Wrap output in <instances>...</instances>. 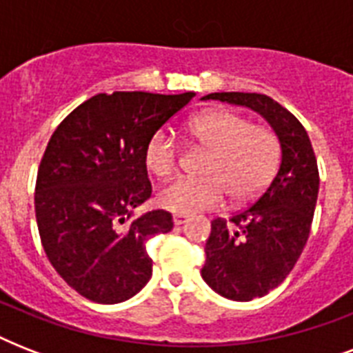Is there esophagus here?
I'll return each mask as SVG.
<instances>
[{
	"instance_id": "1",
	"label": "esophagus",
	"mask_w": 353,
	"mask_h": 353,
	"mask_svg": "<svg viewBox=\"0 0 353 353\" xmlns=\"http://www.w3.org/2000/svg\"><path fill=\"white\" fill-rule=\"evenodd\" d=\"M187 220H188L187 214H174V223H176V225H183Z\"/></svg>"
}]
</instances>
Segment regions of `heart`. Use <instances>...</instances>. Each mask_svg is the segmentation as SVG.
Wrapping results in <instances>:
<instances>
[{
    "label": "heart",
    "instance_id": "1",
    "mask_svg": "<svg viewBox=\"0 0 353 353\" xmlns=\"http://www.w3.org/2000/svg\"><path fill=\"white\" fill-rule=\"evenodd\" d=\"M187 137L209 152L203 179H176L157 192V203L174 214H198L218 209L229 196L245 203L269 187L279 172L282 144L274 130L258 126L240 113L214 110L190 119ZM179 161V144L155 133L144 148V165L155 177L172 176Z\"/></svg>",
    "mask_w": 353,
    "mask_h": 353
}]
</instances>
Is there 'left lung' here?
<instances>
[{
  "mask_svg": "<svg viewBox=\"0 0 353 353\" xmlns=\"http://www.w3.org/2000/svg\"><path fill=\"white\" fill-rule=\"evenodd\" d=\"M209 99L258 112L282 144L269 187L229 220L216 218L205 245V282L229 301L247 302L282 284L302 254L317 205V159L299 119L271 97L232 91L203 97Z\"/></svg>",
  "mask_w": 353,
  "mask_h": 353,
  "instance_id": "8db88e82",
  "label": "left lung"
}]
</instances>
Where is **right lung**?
Returning a JSON list of instances; mask_svg holds the SVG:
<instances>
[{"label":"right lung","mask_w":353,"mask_h":353,"mask_svg":"<svg viewBox=\"0 0 353 353\" xmlns=\"http://www.w3.org/2000/svg\"><path fill=\"white\" fill-rule=\"evenodd\" d=\"M194 95L99 93L52 133L36 177V221L52 268L88 301H128L152 276L144 241L174 221L166 210L133 216L152 196L144 148Z\"/></svg>","instance_id":"right-lung-1"}]
</instances>
